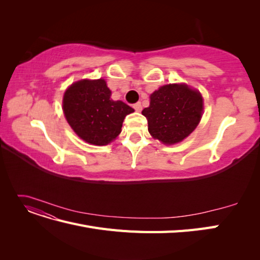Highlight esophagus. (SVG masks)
<instances>
[{
	"label": "esophagus",
	"instance_id": "esophagus-1",
	"mask_svg": "<svg viewBox=\"0 0 260 260\" xmlns=\"http://www.w3.org/2000/svg\"><path fill=\"white\" fill-rule=\"evenodd\" d=\"M133 108H135L137 112H141V111H142V105H141L140 102H138V103H136L135 105H133Z\"/></svg>",
	"mask_w": 260,
	"mask_h": 260
}]
</instances>
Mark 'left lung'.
<instances>
[{
  "instance_id": "left-lung-1",
  "label": "left lung",
  "mask_w": 260,
  "mask_h": 260,
  "mask_svg": "<svg viewBox=\"0 0 260 260\" xmlns=\"http://www.w3.org/2000/svg\"><path fill=\"white\" fill-rule=\"evenodd\" d=\"M146 117L148 132L164 144H175L194 131L203 115V98L184 83L162 85L149 96Z\"/></svg>"
}]
</instances>
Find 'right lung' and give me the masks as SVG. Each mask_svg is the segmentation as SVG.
I'll return each instance as SVG.
<instances>
[{
	"label": "right lung",
	"instance_id": "obj_1",
	"mask_svg": "<svg viewBox=\"0 0 260 260\" xmlns=\"http://www.w3.org/2000/svg\"><path fill=\"white\" fill-rule=\"evenodd\" d=\"M104 79L73 83L62 98V111L76 135L93 145H107L121 132L124 117L135 109L113 101Z\"/></svg>",
	"mask_w": 260,
	"mask_h": 260
}]
</instances>
